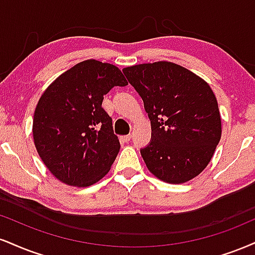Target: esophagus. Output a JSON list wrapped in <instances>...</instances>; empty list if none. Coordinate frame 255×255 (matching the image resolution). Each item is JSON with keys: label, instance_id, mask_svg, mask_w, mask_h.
<instances>
[{"label": "esophagus", "instance_id": "1", "mask_svg": "<svg viewBox=\"0 0 255 255\" xmlns=\"http://www.w3.org/2000/svg\"><path fill=\"white\" fill-rule=\"evenodd\" d=\"M121 139H122V141H125V142H128V141H130L131 135H130V134H128V135H124V136H122Z\"/></svg>", "mask_w": 255, "mask_h": 255}]
</instances>
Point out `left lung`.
Masks as SVG:
<instances>
[{
  "label": "left lung",
  "instance_id": "obj_1",
  "mask_svg": "<svg viewBox=\"0 0 255 255\" xmlns=\"http://www.w3.org/2000/svg\"><path fill=\"white\" fill-rule=\"evenodd\" d=\"M143 101L152 141L141 149L149 172L165 183L182 184L208 166L222 133L210 85L171 61L122 70Z\"/></svg>",
  "mask_w": 255,
  "mask_h": 255
}]
</instances>
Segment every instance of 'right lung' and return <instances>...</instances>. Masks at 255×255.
<instances>
[{
    "label": "right lung",
    "mask_w": 255,
    "mask_h": 255,
    "mask_svg": "<svg viewBox=\"0 0 255 255\" xmlns=\"http://www.w3.org/2000/svg\"><path fill=\"white\" fill-rule=\"evenodd\" d=\"M128 83L113 64L88 59L61 73L40 97L33 119L39 157L57 179L85 188L109 172L120 151L103 96Z\"/></svg>",
    "instance_id": "add662e5"
}]
</instances>
